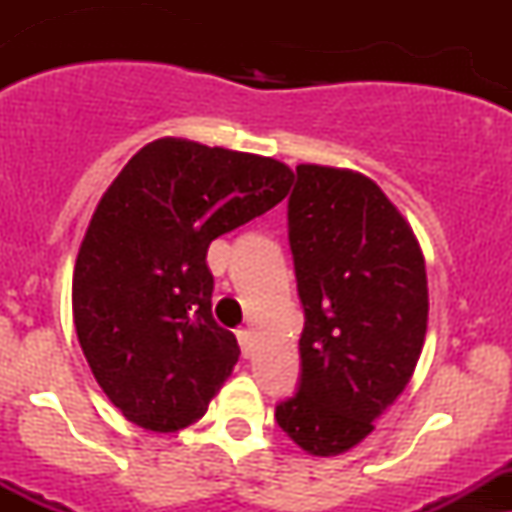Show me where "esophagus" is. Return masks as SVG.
Here are the masks:
<instances>
[{
	"instance_id": "1",
	"label": "esophagus",
	"mask_w": 512,
	"mask_h": 512,
	"mask_svg": "<svg viewBox=\"0 0 512 512\" xmlns=\"http://www.w3.org/2000/svg\"><path fill=\"white\" fill-rule=\"evenodd\" d=\"M237 342H240L242 356L252 354V332L250 329H237Z\"/></svg>"
}]
</instances>
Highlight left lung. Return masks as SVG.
Returning a JSON list of instances; mask_svg holds the SVG:
<instances>
[{
	"mask_svg": "<svg viewBox=\"0 0 512 512\" xmlns=\"http://www.w3.org/2000/svg\"><path fill=\"white\" fill-rule=\"evenodd\" d=\"M287 220L304 307L302 379L275 418L302 451L329 458L364 441L414 376L426 262L404 215L356 170L297 165Z\"/></svg>",
	"mask_w": 512,
	"mask_h": 512,
	"instance_id": "left-lung-1",
	"label": "left lung"
}]
</instances>
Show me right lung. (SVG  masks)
Masks as SVG:
<instances>
[{
	"mask_svg": "<svg viewBox=\"0 0 512 512\" xmlns=\"http://www.w3.org/2000/svg\"><path fill=\"white\" fill-rule=\"evenodd\" d=\"M275 158L158 138L98 200L71 285L76 337L98 386L136 426L173 433L205 416L240 356L213 319L208 247L285 200Z\"/></svg>",
	"mask_w": 512,
	"mask_h": 512,
	"instance_id": "obj_1",
	"label": "right lung"
}]
</instances>
